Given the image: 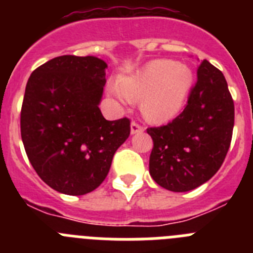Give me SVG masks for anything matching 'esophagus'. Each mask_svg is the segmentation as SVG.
I'll return each instance as SVG.
<instances>
[{
  "instance_id": "1",
  "label": "esophagus",
  "mask_w": 253,
  "mask_h": 253,
  "mask_svg": "<svg viewBox=\"0 0 253 253\" xmlns=\"http://www.w3.org/2000/svg\"><path fill=\"white\" fill-rule=\"evenodd\" d=\"M144 130V128H143L142 125L138 124V123H131L130 124V133L131 134H137V133H142V131Z\"/></svg>"
}]
</instances>
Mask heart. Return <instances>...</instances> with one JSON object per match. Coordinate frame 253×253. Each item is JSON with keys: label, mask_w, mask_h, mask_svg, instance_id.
I'll return each instance as SVG.
<instances>
[{"label": "heart", "mask_w": 253, "mask_h": 253, "mask_svg": "<svg viewBox=\"0 0 253 253\" xmlns=\"http://www.w3.org/2000/svg\"><path fill=\"white\" fill-rule=\"evenodd\" d=\"M194 84L193 69L171 59H154L119 78L111 90L122 101L140 100L147 120L165 123L184 109Z\"/></svg>", "instance_id": "obj_1"}]
</instances>
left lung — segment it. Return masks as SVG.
<instances>
[{
    "mask_svg": "<svg viewBox=\"0 0 253 253\" xmlns=\"http://www.w3.org/2000/svg\"><path fill=\"white\" fill-rule=\"evenodd\" d=\"M234 104L223 73L203 60L184 111L160 128L153 140L149 173L160 186L185 193L216 173L231 146Z\"/></svg>",
    "mask_w": 253,
    "mask_h": 253,
    "instance_id": "obj_1",
    "label": "left lung"
}]
</instances>
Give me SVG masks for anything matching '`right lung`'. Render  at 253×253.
Here are the masks:
<instances>
[{"mask_svg": "<svg viewBox=\"0 0 253 253\" xmlns=\"http://www.w3.org/2000/svg\"><path fill=\"white\" fill-rule=\"evenodd\" d=\"M106 68L92 55H62L38 67L26 84L22 143L39 177L58 193L99 187L130 134L129 119L110 122L100 110Z\"/></svg>", "mask_w": 253, "mask_h": 253, "instance_id": "obj_1", "label": "right lung"}]
</instances>
